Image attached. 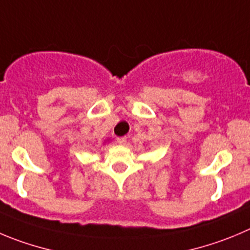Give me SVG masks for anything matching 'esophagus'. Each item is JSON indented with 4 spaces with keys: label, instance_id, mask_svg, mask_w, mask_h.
Masks as SVG:
<instances>
[{
    "label": "esophagus",
    "instance_id": "34e87169",
    "mask_svg": "<svg viewBox=\"0 0 250 250\" xmlns=\"http://www.w3.org/2000/svg\"><path fill=\"white\" fill-rule=\"evenodd\" d=\"M117 143L118 144H125L127 143V137H118Z\"/></svg>",
    "mask_w": 250,
    "mask_h": 250
}]
</instances>
